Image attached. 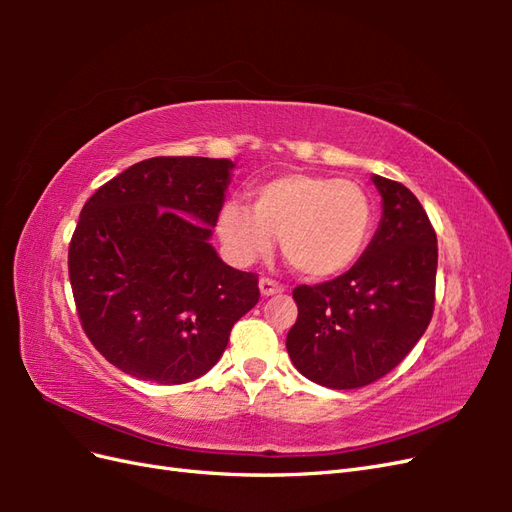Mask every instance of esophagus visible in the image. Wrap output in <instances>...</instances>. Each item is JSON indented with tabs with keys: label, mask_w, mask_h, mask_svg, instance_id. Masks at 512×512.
Listing matches in <instances>:
<instances>
[{
	"label": "esophagus",
	"mask_w": 512,
	"mask_h": 512,
	"mask_svg": "<svg viewBox=\"0 0 512 512\" xmlns=\"http://www.w3.org/2000/svg\"><path fill=\"white\" fill-rule=\"evenodd\" d=\"M258 288H260V294H262V297H273V294H280V292H284V286H282V284H277L275 280H269V277H260Z\"/></svg>",
	"instance_id": "esophagus-1"
}]
</instances>
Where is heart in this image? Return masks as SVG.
I'll return each instance as SVG.
<instances>
[{
	"instance_id": "b5f03b06",
	"label": "heart",
	"mask_w": 512,
	"mask_h": 512,
	"mask_svg": "<svg viewBox=\"0 0 512 512\" xmlns=\"http://www.w3.org/2000/svg\"><path fill=\"white\" fill-rule=\"evenodd\" d=\"M252 209L226 203L215 232L235 265H252L273 250L309 280H331L365 252L376 203L363 185L314 173H284L250 192Z\"/></svg>"
}]
</instances>
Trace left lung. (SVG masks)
Instances as JSON below:
<instances>
[{"instance_id":"8db88e82","label":"left lung","mask_w":512,"mask_h":512,"mask_svg":"<svg viewBox=\"0 0 512 512\" xmlns=\"http://www.w3.org/2000/svg\"><path fill=\"white\" fill-rule=\"evenodd\" d=\"M382 196L374 239L352 269L299 286V318L288 331L292 365L329 389H361L389 374L416 346L433 314L438 239L418 198L371 175Z\"/></svg>"}]
</instances>
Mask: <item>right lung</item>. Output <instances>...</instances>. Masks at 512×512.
<instances>
[{
    "instance_id": "obj_1",
    "label": "right lung",
    "mask_w": 512,
    "mask_h": 512,
    "mask_svg": "<svg viewBox=\"0 0 512 512\" xmlns=\"http://www.w3.org/2000/svg\"><path fill=\"white\" fill-rule=\"evenodd\" d=\"M230 160L151 158L91 196L68 271L91 344L132 378L196 380L220 361L230 329L258 303V277L211 245Z\"/></svg>"
}]
</instances>
